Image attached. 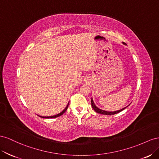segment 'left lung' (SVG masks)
I'll return each instance as SVG.
<instances>
[{"instance_id": "8db88e82", "label": "left lung", "mask_w": 159, "mask_h": 159, "mask_svg": "<svg viewBox=\"0 0 159 159\" xmlns=\"http://www.w3.org/2000/svg\"><path fill=\"white\" fill-rule=\"evenodd\" d=\"M91 105H92V107L93 109L95 111V112H97V113H99V114H102V115H115V114H117V113L120 112V111H122V110H124L125 108H122V109L121 110H119V111H115V112H108V111H103V110H101L100 109V108H98V107H97L96 106H95L94 103L93 101V99L91 98Z\"/></svg>"}]
</instances>
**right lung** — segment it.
<instances>
[{
  "mask_svg": "<svg viewBox=\"0 0 159 159\" xmlns=\"http://www.w3.org/2000/svg\"><path fill=\"white\" fill-rule=\"evenodd\" d=\"M69 104H68V105L66 106V107L65 108L64 110H63L61 112H60L59 114H58V115H54V116H40V117H42V118H45V119H52V118H56V117H58V116H61L62 115L64 114V113L65 112V111L67 110L68 106H69Z\"/></svg>",
  "mask_w": 159,
  "mask_h": 159,
  "instance_id": "add662e5",
  "label": "right lung"
}]
</instances>
